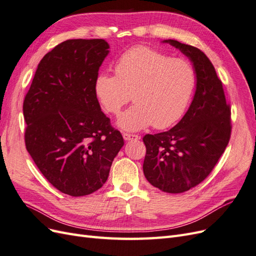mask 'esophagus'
Returning <instances> with one entry per match:
<instances>
[{
    "instance_id": "1",
    "label": "esophagus",
    "mask_w": 256,
    "mask_h": 256,
    "mask_svg": "<svg viewBox=\"0 0 256 256\" xmlns=\"http://www.w3.org/2000/svg\"><path fill=\"white\" fill-rule=\"evenodd\" d=\"M122 138H125L126 141H136L140 138L138 134H122Z\"/></svg>"
}]
</instances>
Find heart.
<instances>
[{"instance_id": "1", "label": "heart", "mask_w": 256, "mask_h": 256, "mask_svg": "<svg viewBox=\"0 0 256 256\" xmlns=\"http://www.w3.org/2000/svg\"><path fill=\"white\" fill-rule=\"evenodd\" d=\"M196 72L188 60L136 46L116 62L115 74L100 72L95 92L104 110L118 115L131 99L134 104L118 118V126L136 131L152 125L171 127L187 110L196 86Z\"/></svg>"}]
</instances>
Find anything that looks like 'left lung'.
Wrapping results in <instances>:
<instances>
[{"label":"left lung","mask_w":256,"mask_h":256,"mask_svg":"<svg viewBox=\"0 0 256 256\" xmlns=\"http://www.w3.org/2000/svg\"><path fill=\"white\" fill-rule=\"evenodd\" d=\"M193 63L196 90L189 109L172 129L146 134L143 171L154 187L182 193L196 187L210 174L228 144L232 124L222 82L204 52L168 40Z\"/></svg>","instance_id":"obj_1"}]
</instances>
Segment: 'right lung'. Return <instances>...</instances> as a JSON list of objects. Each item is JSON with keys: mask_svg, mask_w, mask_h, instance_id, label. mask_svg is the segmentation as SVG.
Segmentation results:
<instances>
[{"mask_svg": "<svg viewBox=\"0 0 256 256\" xmlns=\"http://www.w3.org/2000/svg\"><path fill=\"white\" fill-rule=\"evenodd\" d=\"M104 40H69L38 64L23 102L26 150L47 180L72 196L104 186L124 145L95 92L109 53Z\"/></svg>", "mask_w": 256, "mask_h": 256, "instance_id": "right-lung-1", "label": "right lung"}]
</instances>
